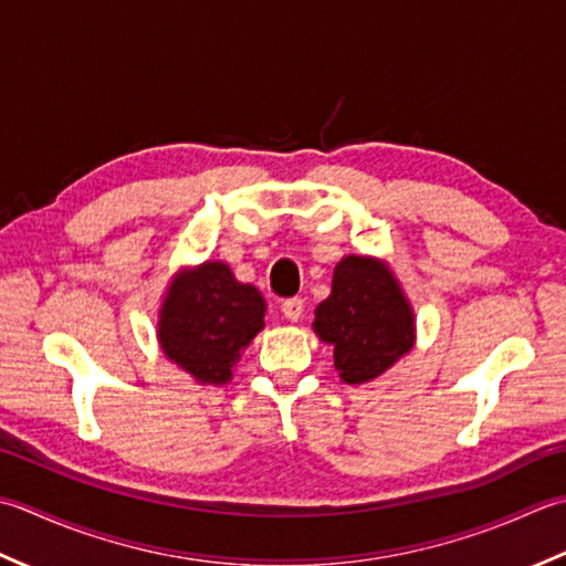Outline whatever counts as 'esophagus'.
I'll return each instance as SVG.
<instances>
[{
	"label": "esophagus",
	"instance_id": "34e87169",
	"mask_svg": "<svg viewBox=\"0 0 566 566\" xmlns=\"http://www.w3.org/2000/svg\"><path fill=\"white\" fill-rule=\"evenodd\" d=\"M281 310H283V315L291 319V322H297L300 317H303V313H305V303H303V297H287L285 303L281 305Z\"/></svg>",
	"mask_w": 566,
	"mask_h": 566
}]
</instances>
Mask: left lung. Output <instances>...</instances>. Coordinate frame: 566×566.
Segmentation results:
<instances>
[{
  "mask_svg": "<svg viewBox=\"0 0 566 566\" xmlns=\"http://www.w3.org/2000/svg\"><path fill=\"white\" fill-rule=\"evenodd\" d=\"M313 327L334 347V368L347 384L380 376L415 339L412 310L396 279L364 256L337 263L332 295L315 310Z\"/></svg>",
  "mask_w": 566,
  "mask_h": 566,
  "instance_id": "left-lung-1",
  "label": "left lung"
}]
</instances>
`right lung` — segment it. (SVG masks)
Segmentation results:
<instances>
[{"instance_id": "1", "label": "right lung", "mask_w": 566, "mask_h": 566, "mask_svg": "<svg viewBox=\"0 0 566 566\" xmlns=\"http://www.w3.org/2000/svg\"><path fill=\"white\" fill-rule=\"evenodd\" d=\"M261 293L219 261L180 273L160 307L158 339L170 361L202 384H227L239 352L263 329Z\"/></svg>"}]
</instances>
